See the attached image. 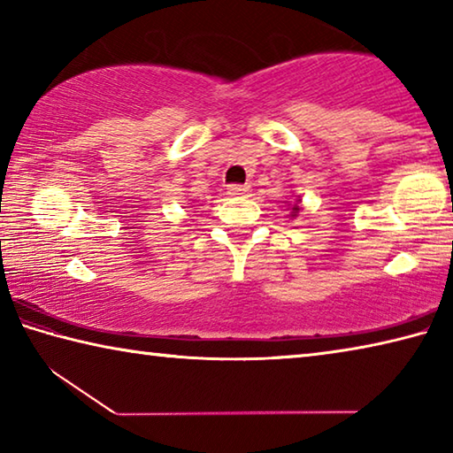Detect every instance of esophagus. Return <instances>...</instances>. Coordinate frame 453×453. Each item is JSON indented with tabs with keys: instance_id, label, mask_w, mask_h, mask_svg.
<instances>
[{
	"instance_id": "esophagus-1",
	"label": "esophagus",
	"mask_w": 453,
	"mask_h": 453,
	"mask_svg": "<svg viewBox=\"0 0 453 453\" xmlns=\"http://www.w3.org/2000/svg\"><path fill=\"white\" fill-rule=\"evenodd\" d=\"M227 194L229 196H248L250 186H242V183H232V186H227Z\"/></svg>"
}]
</instances>
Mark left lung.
I'll list each match as a JSON object with an SVG mask.
<instances>
[{
  "instance_id": "obj_1",
  "label": "left lung",
  "mask_w": 453,
  "mask_h": 453,
  "mask_svg": "<svg viewBox=\"0 0 453 453\" xmlns=\"http://www.w3.org/2000/svg\"><path fill=\"white\" fill-rule=\"evenodd\" d=\"M297 211H300V208H297V205H294V208H291V216H296Z\"/></svg>"
}]
</instances>
